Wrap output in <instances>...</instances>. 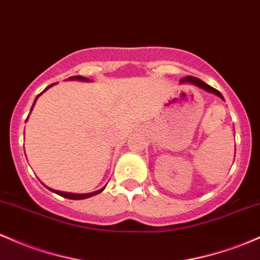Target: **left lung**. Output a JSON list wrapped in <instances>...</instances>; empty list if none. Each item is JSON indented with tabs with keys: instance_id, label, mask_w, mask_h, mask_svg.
Returning a JSON list of instances; mask_svg holds the SVG:
<instances>
[{
	"instance_id": "obj_1",
	"label": "left lung",
	"mask_w": 260,
	"mask_h": 260,
	"mask_svg": "<svg viewBox=\"0 0 260 260\" xmlns=\"http://www.w3.org/2000/svg\"><path fill=\"white\" fill-rule=\"evenodd\" d=\"M181 82H191V84L196 85V86L204 88V90L209 91V92L215 93V95H217L221 99H223V96H222V93L219 92L218 90H216V88H213L212 86H210V85H207L206 82H204V81H202V80H200L198 78H193V76H186V78L181 79Z\"/></svg>"
}]
</instances>
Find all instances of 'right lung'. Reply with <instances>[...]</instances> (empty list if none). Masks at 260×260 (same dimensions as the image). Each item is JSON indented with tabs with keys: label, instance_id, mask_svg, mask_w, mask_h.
<instances>
[{
	"label": "right lung",
	"instance_id": "right-lung-1",
	"mask_svg": "<svg viewBox=\"0 0 260 260\" xmlns=\"http://www.w3.org/2000/svg\"><path fill=\"white\" fill-rule=\"evenodd\" d=\"M71 79H75V80H82V81H87V80H88V79H86V78H84V76H75V78H73V76H71L70 80H71ZM53 85H54V84L49 85V86H48L47 88H45V90H48V88H49L50 86H53ZM45 90H44V91H45ZM44 91H42V92L39 93L38 96H37L36 100H34V104H36L37 99H38L39 96H41L42 93L44 92ZM34 104H33V106H34ZM33 106H32V108H33ZM30 111H32V110H30ZM48 189H49V187H48ZM104 189H105V187H104ZM104 189L98 190V191H95V192H91V193H70V192H62V191H56V190H53V189H49V190L53 191V192L58 193V195L62 196V198H67V199H70V200H82V199H87V198H91V196L98 195V193L101 192V191H104Z\"/></svg>",
	"mask_w": 260,
	"mask_h": 260
}]
</instances>
